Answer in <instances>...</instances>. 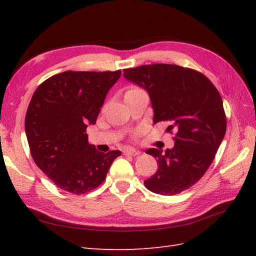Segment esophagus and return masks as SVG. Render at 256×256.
Segmentation results:
<instances>
[{"instance_id": "1", "label": "esophagus", "mask_w": 256, "mask_h": 256, "mask_svg": "<svg viewBox=\"0 0 256 256\" xmlns=\"http://www.w3.org/2000/svg\"><path fill=\"white\" fill-rule=\"evenodd\" d=\"M122 154H125V156H138V154H140L141 152L134 148H126L122 150Z\"/></svg>"}]
</instances>
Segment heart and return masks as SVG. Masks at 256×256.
<instances>
[{"instance_id":"heart-1","label":"heart","mask_w":256,"mask_h":256,"mask_svg":"<svg viewBox=\"0 0 256 256\" xmlns=\"http://www.w3.org/2000/svg\"><path fill=\"white\" fill-rule=\"evenodd\" d=\"M138 90V88H131V90Z\"/></svg>"}]
</instances>
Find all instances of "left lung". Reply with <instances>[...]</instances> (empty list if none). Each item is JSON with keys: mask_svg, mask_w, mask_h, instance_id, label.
<instances>
[{"mask_svg": "<svg viewBox=\"0 0 256 256\" xmlns=\"http://www.w3.org/2000/svg\"><path fill=\"white\" fill-rule=\"evenodd\" d=\"M124 76L148 92L154 124L168 122L175 131L172 148H150L158 170L144 182L150 191L174 196L189 189L207 171L226 131L218 90L207 76L172 64L124 69Z\"/></svg>", "mask_w": 256, "mask_h": 256, "instance_id": "8db88e82", "label": "left lung"}]
</instances>
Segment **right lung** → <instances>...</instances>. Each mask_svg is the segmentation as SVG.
I'll use <instances>...</instances> for the list:
<instances>
[{"label": "right lung", "mask_w": 256, "mask_h": 256, "mask_svg": "<svg viewBox=\"0 0 256 256\" xmlns=\"http://www.w3.org/2000/svg\"><path fill=\"white\" fill-rule=\"evenodd\" d=\"M116 72H64L42 82L30 99L26 134L37 166L62 190L83 194L104 180L120 150L102 152L88 143Z\"/></svg>", "instance_id": "obj_1"}]
</instances>
